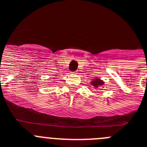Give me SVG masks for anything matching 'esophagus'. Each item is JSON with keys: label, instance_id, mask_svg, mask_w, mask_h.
I'll use <instances>...</instances> for the list:
<instances>
[{"label": "esophagus", "instance_id": "esophagus-1", "mask_svg": "<svg viewBox=\"0 0 147 147\" xmlns=\"http://www.w3.org/2000/svg\"><path fill=\"white\" fill-rule=\"evenodd\" d=\"M77 74V72H76V71H74V72H71V74Z\"/></svg>", "mask_w": 147, "mask_h": 147}]
</instances>
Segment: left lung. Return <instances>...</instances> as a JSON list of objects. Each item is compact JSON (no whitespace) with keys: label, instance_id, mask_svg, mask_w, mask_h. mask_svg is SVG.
Segmentation results:
<instances>
[{"label":"left lung","instance_id":"1","mask_svg":"<svg viewBox=\"0 0 147 147\" xmlns=\"http://www.w3.org/2000/svg\"><path fill=\"white\" fill-rule=\"evenodd\" d=\"M91 85H93L95 88H98L99 86H103L104 82L102 81L99 79H95L93 82H91Z\"/></svg>","mask_w":147,"mask_h":147}]
</instances>
